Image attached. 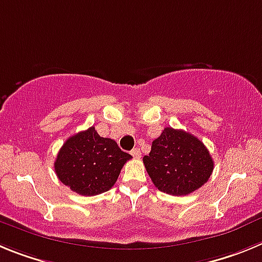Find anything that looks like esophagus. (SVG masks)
<instances>
[{"label":"esophagus","instance_id":"esophagus-1","mask_svg":"<svg viewBox=\"0 0 262 262\" xmlns=\"http://www.w3.org/2000/svg\"><path fill=\"white\" fill-rule=\"evenodd\" d=\"M132 155H133L134 158H141V150H140V148H133V150H132Z\"/></svg>","mask_w":262,"mask_h":262}]
</instances>
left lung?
<instances>
[{"label": "left lung", "instance_id": "1", "mask_svg": "<svg viewBox=\"0 0 262 262\" xmlns=\"http://www.w3.org/2000/svg\"><path fill=\"white\" fill-rule=\"evenodd\" d=\"M143 164L155 187L172 195H187L201 188L214 168L206 146L193 134L173 128H164L152 141Z\"/></svg>", "mask_w": 262, "mask_h": 262}]
</instances>
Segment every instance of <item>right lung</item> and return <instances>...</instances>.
<instances>
[{
    "mask_svg": "<svg viewBox=\"0 0 262 262\" xmlns=\"http://www.w3.org/2000/svg\"><path fill=\"white\" fill-rule=\"evenodd\" d=\"M132 158L116 141L98 134L94 126L69 137L58 151L55 171L62 184L81 195H96L114 187Z\"/></svg>",
    "mask_w": 262,
    "mask_h": 262,
    "instance_id": "right-lung-1",
    "label": "right lung"
}]
</instances>
